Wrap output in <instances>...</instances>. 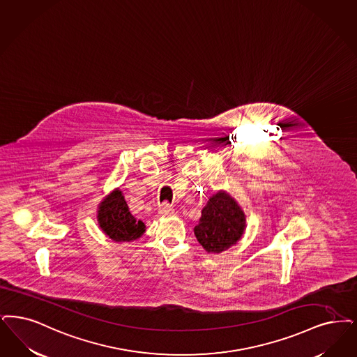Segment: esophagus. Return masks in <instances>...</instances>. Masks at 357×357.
Instances as JSON below:
<instances>
[{
	"label": "esophagus",
	"mask_w": 357,
	"mask_h": 357,
	"mask_svg": "<svg viewBox=\"0 0 357 357\" xmlns=\"http://www.w3.org/2000/svg\"><path fill=\"white\" fill-rule=\"evenodd\" d=\"M158 213H159V215L165 216V215H172V213H174V210H172V206H170L167 202H165V203L159 204V210H158Z\"/></svg>",
	"instance_id": "obj_1"
}]
</instances>
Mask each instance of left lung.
Here are the masks:
<instances>
[{
    "mask_svg": "<svg viewBox=\"0 0 357 357\" xmlns=\"http://www.w3.org/2000/svg\"><path fill=\"white\" fill-rule=\"evenodd\" d=\"M245 218L238 203L226 192L213 195L202 210L194 232L207 252L219 254L242 238Z\"/></svg>",
    "mask_w": 357,
    "mask_h": 357,
    "instance_id": "1",
    "label": "left lung"
}]
</instances>
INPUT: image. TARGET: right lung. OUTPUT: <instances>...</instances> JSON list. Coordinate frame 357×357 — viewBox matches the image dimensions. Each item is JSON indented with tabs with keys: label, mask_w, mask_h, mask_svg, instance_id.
<instances>
[{
	"label": "right lung",
	"mask_w": 357,
	"mask_h": 357,
	"mask_svg": "<svg viewBox=\"0 0 357 357\" xmlns=\"http://www.w3.org/2000/svg\"><path fill=\"white\" fill-rule=\"evenodd\" d=\"M98 223L103 232L115 242L135 241L144 232V223L130 214L128 203L119 190L100 203Z\"/></svg>",
	"instance_id": "add662e5"
}]
</instances>
